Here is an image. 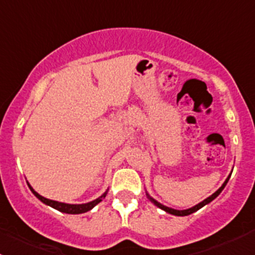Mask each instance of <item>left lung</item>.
Returning a JSON list of instances; mask_svg holds the SVG:
<instances>
[{"mask_svg": "<svg viewBox=\"0 0 255 255\" xmlns=\"http://www.w3.org/2000/svg\"><path fill=\"white\" fill-rule=\"evenodd\" d=\"M230 177H231V175L228 176L227 179H226V181L223 182V185H222V186H221L220 189H218L217 191L215 192V194H212V195H211L210 197H207L206 200H204V201H202V202H200V204H199V205H196V206H194V207H191V208H187V210H181V211H180V210H174V208L166 207V206H164V205H161L160 202H158V201H156V200H154L153 197H150V196H149L148 194H146V196H148V199L150 200V201L153 202V204L155 205V206H158L159 208H161V210L166 211V212H168V213H171V215H175V216H187V215H191V213L196 212L197 210H200V208H201V207H204L205 205L210 204V202L212 201V200H215L216 197H217L218 195L221 194V191H222V190L225 189V186H226V185H227V182H228V180H230Z\"/></svg>", "mask_w": 255, "mask_h": 255, "instance_id": "1", "label": "left lung"}]
</instances>
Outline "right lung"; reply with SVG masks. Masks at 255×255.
<instances>
[{
	"mask_svg": "<svg viewBox=\"0 0 255 255\" xmlns=\"http://www.w3.org/2000/svg\"><path fill=\"white\" fill-rule=\"evenodd\" d=\"M30 189V191L33 192V194L35 195V196L38 197V199L40 200L42 202H44L45 205H49V206H51L53 208H55V210L60 211V212H64V213H70V215H79V213H84V212H87V211H90L91 208H94L96 206L99 202H101L102 200L105 199V196H106L107 191L105 192L104 195H101V196L99 197V199L94 200V201L91 202H87V204H82V205H70V204H64V202H58V201H53V200H49V199H45V197L40 196L38 192H35L34 190H33V187L30 186V185H28Z\"/></svg>",
	"mask_w": 255,
	"mask_h": 255,
	"instance_id": "add662e5",
	"label": "right lung"
}]
</instances>
